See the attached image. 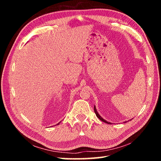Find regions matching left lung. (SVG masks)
<instances>
[{
    "mask_svg": "<svg viewBox=\"0 0 161 161\" xmlns=\"http://www.w3.org/2000/svg\"><path fill=\"white\" fill-rule=\"evenodd\" d=\"M94 111H95V114H96V116L97 117L100 119V120H102V122H105V123H107V124H111V122H107V120H105V119H104V118H102L101 116L100 115V114H98L97 113V109H96V108H95V106H94ZM130 120H131V119H130Z\"/></svg>",
    "mask_w": 161,
    "mask_h": 161,
    "instance_id": "obj_1",
    "label": "left lung"
}]
</instances>
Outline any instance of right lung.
Here are the masks:
<instances>
[{
  "label": "right lung",
  "instance_id": "add662e5",
  "mask_svg": "<svg viewBox=\"0 0 161 161\" xmlns=\"http://www.w3.org/2000/svg\"><path fill=\"white\" fill-rule=\"evenodd\" d=\"M59 123H60V122H59ZM59 123H58V124H57V125H59Z\"/></svg>",
  "mask_w": 161,
  "mask_h": 161
}]
</instances>
